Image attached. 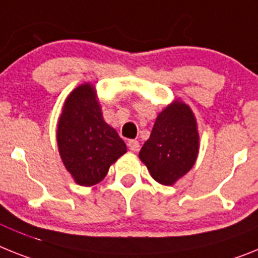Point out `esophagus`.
Returning a JSON list of instances; mask_svg holds the SVG:
<instances>
[{
    "label": "esophagus",
    "mask_w": 258,
    "mask_h": 258,
    "mask_svg": "<svg viewBox=\"0 0 258 258\" xmlns=\"http://www.w3.org/2000/svg\"><path fill=\"white\" fill-rule=\"evenodd\" d=\"M127 146H129V149H131L132 151H134V153H137V151H140V142L136 140H131L129 142H127Z\"/></svg>",
    "instance_id": "obj_1"
}]
</instances>
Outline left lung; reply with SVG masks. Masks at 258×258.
Returning <instances> with one entry per match:
<instances>
[{
  "label": "left lung",
  "instance_id": "1",
  "mask_svg": "<svg viewBox=\"0 0 258 258\" xmlns=\"http://www.w3.org/2000/svg\"><path fill=\"white\" fill-rule=\"evenodd\" d=\"M200 136L192 109L175 100L158 114L150 138L140 151L153 179L172 185L188 173L198 155Z\"/></svg>",
  "mask_w": 258,
  "mask_h": 258
}]
</instances>
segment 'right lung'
<instances>
[{
	"instance_id": "add662e5",
	"label": "right lung",
	"mask_w": 258,
	"mask_h": 258,
	"mask_svg": "<svg viewBox=\"0 0 258 258\" xmlns=\"http://www.w3.org/2000/svg\"><path fill=\"white\" fill-rule=\"evenodd\" d=\"M57 145L63 166L77 184L91 186L102 181L126 145L104 121L90 83L78 86L66 98L57 126Z\"/></svg>"
}]
</instances>
